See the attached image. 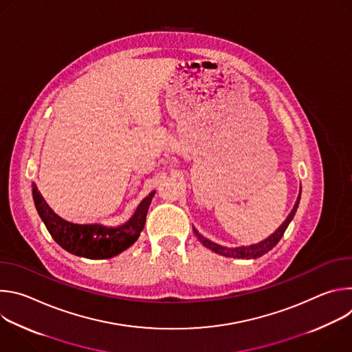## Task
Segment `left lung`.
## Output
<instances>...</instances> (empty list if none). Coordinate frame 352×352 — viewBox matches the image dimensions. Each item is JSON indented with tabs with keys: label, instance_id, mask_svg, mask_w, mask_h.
I'll list each match as a JSON object with an SVG mask.
<instances>
[{
	"label": "left lung",
	"instance_id": "1",
	"mask_svg": "<svg viewBox=\"0 0 352 352\" xmlns=\"http://www.w3.org/2000/svg\"><path fill=\"white\" fill-rule=\"evenodd\" d=\"M299 199H300V192H299V196L296 199V202L291 210V213L288 214V217L284 220V223L270 235L267 236L266 239L258 242V243H254V245H249V246H239V248H226V246H221L219 243H214L212 241H209L208 238L200 235L195 228H193V232L195 235L197 236V239L202 242L206 248L214 250L216 254L219 255H223V256H227V258H238V259H255V258H259L265 254H267L269 250H272L277 243L278 241L281 239V236L284 235L289 221L292 220L296 209H298V205H299Z\"/></svg>",
	"mask_w": 352,
	"mask_h": 352
}]
</instances>
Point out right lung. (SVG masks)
Listing matches in <instances>:
<instances>
[{
	"label": "right lung",
	"mask_w": 352,
	"mask_h": 352,
	"mask_svg": "<svg viewBox=\"0 0 352 352\" xmlns=\"http://www.w3.org/2000/svg\"><path fill=\"white\" fill-rule=\"evenodd\" d=\"M33 200L38 216L44 221L53 239L68 252L87 259H109L129 248L139 236L146 223V214L156 192H150L133 216L117 227L102 224H75L57 216L33 184Z\"/></svg>",
	"instance_id": "add662e5"
}]
</instances>
